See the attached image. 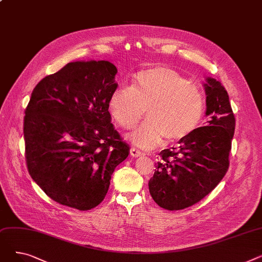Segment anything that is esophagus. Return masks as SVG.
Listing matches in <instances>:
<instances>
[{"instance_id": "34e87169", "label": "esophagus", "mask_w": 262, "mask_h": 262, "mask_svg": "<svg viewBox=\"0 0 262 262\" xmlns=\"http://www.w3.org/2000/svg\"><path fill=\"white\" fill-rule=\"evenodd\" d=\"M130 155L133 156V157H140V156H142L143 155V153L142 152H140L139 149H137V148H135V147H132L130 148Z\"/></svg>"}]
</instances>
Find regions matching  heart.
<instances>
[{"mask_svg":"<svg viewBox=\"0 0 262 262\" xmlns=\"http://www.w3.org/2000/svg\"><path fill=\"white\" fill-rule=\"evenodd\" d=\"M112 117L125 129L134 127L144 114L146 119L128 135L135 145L153 148L168 138L181 142L193 134L205 113L201 91L188 78L164 66L137 72L132 86L121 85L108 100Z\"/></svg>","mask_w":262,"mask_h":262,"instance_id":"heart-1","label":"heart"}]
</instances>
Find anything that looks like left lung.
<instances>
[{"label":"left lung","mask_w":262,"mask_h":262,"mask_svg":"<svg viewBox=\"0 0 262 262\" xmlns=\"http://www.w3.org/2000/svg\"><path fill=\"white\" fill-rule=\"evenodd\" d=\"M208 125L198 127L180 146L163 149L148 182L149 193L161 208L181 210L196 204L227 172L235 116L224 86L212 77L203 84Z\"/></svg>","instance_id":"obj_1"}]
</instances>
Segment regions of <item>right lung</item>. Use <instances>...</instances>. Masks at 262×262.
I'll return each mask as SVG.
<instances>
[{"label": "right lung", "instance_id": "right-lung-1", "mask_svg": "<svg viewBox=\"0 0 262 262\" xmlns=\"http://www.w3.org/2000/svg\"><path fill=\"white\" fill-rule=\"evenodd\" d=\"M117 72L107 60L69 62L38 82L25 109L30 175L47 195L68 207H96L115 169L129 154L108 112Z\"/></svg>", "mask_w": 262, "mask_h": 262}]
</instances>
